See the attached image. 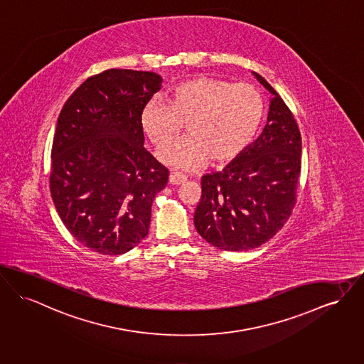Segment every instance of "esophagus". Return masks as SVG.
<instances>
[{
	"label": "esophagus",
	"mask_w": 364,
	"mask_h": 364,
	"mask_svg": "<svg viewBox=\"0 0 364 364\" xmlns=\"http://www.w3.org/2000/svg\"><path fill=\"white\" fill-rule=\"evenodd\" d=\"M187 180V177L181 173H177V171H171L169 174V183L171 186H180V184H184Z\"/></svg>",
	"instance_id": "34e87169"
}]
</instances>
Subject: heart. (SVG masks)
I'll return each mask as SVG.
<instances>
[{"label":"heart","mask_w":364,"mask_h":364,"mask_svg":"<svg viewBox=\"0 0 364 364\" xmlns=\"http://www.w3.org/2000/svg\"><path fill=\"white\" fill-rule=\"evenodd\" d=\"M265 112L262 93L250 84L195 77L174 86L168 102L150 100L141 111V128L155 147H162L188 122V136L159 151V159L174 169L196 171L210 158L227 162L255 140Z\"/></svg>","instance_id":"heart-1"}]
</instances>
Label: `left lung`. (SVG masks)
I'll return each mask as SVG.
<instances>
[{"label": "left lung", "instance_id": "1", "mask_svg": "<svg viewBox=\"0 0 364 364\" xmlns=\"http://www.w3.org/2000/svg\"><path fill=\"white\" fill-rule=\"evenodd\" d=\"M271 95L267 125L256 140L221 171L202 177L193 223L218 249H256L282 230L296 205L301 134L291 111L259 74Z\"/></svg>", "mask_w": 364, "mask_h": 364}]
</instances>
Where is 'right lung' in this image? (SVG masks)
I'll return each mask as SVG.
<instances>
[{
  "label": "right lung",
  "instance_id": "1",
  "mask_svg": "<svg viewBox=\"0 0 364 364\" xmlns=\"http://www.w3.org/2000/svg\"><path fill=\"white\" fill-rule=\"evenodd\" d=\"M161 86L155 73L111 68L78 86L58 118L50 195L70 234L100 255H124L147 236L152 200L168 184L141 128Z\"/></svg>",
  "mask_w": 364,
  "mask_h": 364
}]
</instances>
